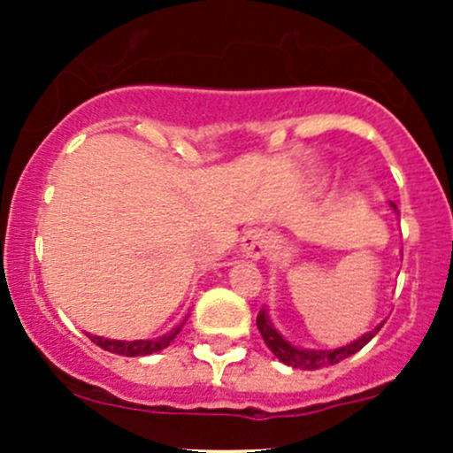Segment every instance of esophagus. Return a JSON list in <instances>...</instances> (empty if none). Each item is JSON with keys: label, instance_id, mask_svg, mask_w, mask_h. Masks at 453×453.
Wrapping results in <instances>:
<instances>
[{"label": "esophagus", "instance_id": "34e87169", "mask_svg": "<svg viewBox=\"0 0 453 453\" xmlns=\"http://www.w3.org/2000/svg\"><path fill=\"white\" fill-rule=\"evenodd\" d=\"M269 243H272V239H269V234L265 230H258V227L248 230L243 234V239H241V256L252 260L263 258V256L267 254Z\"/></svg>", "mask_w": 453, "mask_h": 453}]
</instances>
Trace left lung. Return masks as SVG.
<instances>
[{"mask_svg": "<svg viewBox=\"0 0 453 453\" xmlns=\"http://www.w3.org/2000/svg\"><path fill=\"white\" fill-rule=\"evenodd\" d=\"M390 208L396 212L395 203H390ZM256 326H258V331H260V335H263L267 349L272 350V353L276 355V357L280 359L285 366L300 368V370H319V368L333 366V364L344 362L346 357H350V355H355L357 350H362L364 346H366L368 342L372 340L379 331H381L383 322L377 324L372 331L364 333V335L357 337L355 342H350V344L337 346V349H300V346L291 344V342L287 340V337L282 335L276 326H273L272 319H269L267 309H260L258 318H256Z\"/></svg>", "mask_w": 453, "mask_h": 453, "instance_id": "obj_1", "label": "left lung"}]
</instances>
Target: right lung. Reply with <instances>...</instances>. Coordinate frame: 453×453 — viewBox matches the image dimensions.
Here are the masks:
<instances>
[{
	"mask_svg": "<svg viewBox=\"0 0 453 453\" xmlns=\"http://www.w3.org/2000/svg\"><path fill=\"white\" fill-rule=\"evenodd\" d=\"M184 324H186V319L184 322L177 324L173 331L164 333L162 337H155V340H134V342L109 340V337L89 335V333H87V337H89L96 346H100V349L109 350V353H113V355H122V357H144V355L159 353V350H164L166 346H171V342L180 335V331Z\"/></svg>",
	"mask_w": 453,
	"mask_h": 453,
	"instance_id": "right-lung-1",
	"label": "right lung"
}]
</instances>
